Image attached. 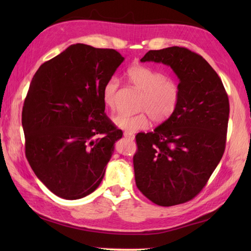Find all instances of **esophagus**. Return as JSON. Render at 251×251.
<instances>
[{"instance_id":"1","label":"esophagus","mask_w":251,"mask_h":251,"mask_svg":"<svg viewBox=\"0 0 251 251\" xmlns=\"http://www.w3.org/2000/svg\"><path fill=\"white\" fill-rule=\"evenodd\" d=\"M124 137L126 138V139H129V140L135 139V135L131 134V132H128V131H124Z\"/></svg>"}]
</instances>
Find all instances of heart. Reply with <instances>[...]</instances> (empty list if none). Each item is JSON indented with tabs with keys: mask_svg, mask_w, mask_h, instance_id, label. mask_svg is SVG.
Segmentation results:
<instances>
[{
	"mask_svg": "<svg viewBox=\"0 0 251 251\" xmlns=\"http://www.w3.org/2000/svg\"><path fill=\"white\" fill-rule=\"evenodd\" d=\"M126 77L136 89L141 92L138 110L135 115L119 114L114 117V124L120 129L134 132L146 129L153 122L163 123L174 114L180 100V87L173 78H168L161 71L147 66L135 65L126 71ZM120 81L116 76L108 78L102 88V101L106 108L115 109L116 95Z\"/></svg>",
	"mask_w": 251,
	"mask_h": 251,
	"instance_id": "heart-1",
	"label": "heart"
}]
</instances>
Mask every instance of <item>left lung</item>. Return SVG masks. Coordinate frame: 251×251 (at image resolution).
I'll list each match as a JSON object with an SVG mask.
<instances>
[{
  "mask_svg": "<svg viewBox=\"0 0 251 251\" xmlns=\"http://www.w3.org/2000/svg\"><path fill=\"white\" fill-rule=\"evenodd\" d=\"M140 61L172 68L179 78L180 100L154 131L136 136V184L154 204L179 205L200 193L222 158L228 98L209 63L184 47L149 50Z\"/></svg>",
  "mask_w": 251,
  "mask_h": 251,
  "instance_id": "8db88e82",
  "label": "left lung"
}]
</instances>
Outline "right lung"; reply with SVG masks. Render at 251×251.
Listing matches in <instances>:
<instances>
[{
  "label": "right lung",
  "instance_id": "obj_1",
  "mask_svg": "<svg viewBox=\"0 0 251 251\" xmlns=\"http://www.w3.org/2000/svg\"><path fill=\"white\" fill-rule=\"evenodd\" d=\"M124 61L119 51L73 44L44 62L23 108L25 156L47 189L78 200L98 188L123 131L104 113V83Z\"/></svg>",
  "mask_w": 251,
  "mask_h": 251
}]
</instances>
